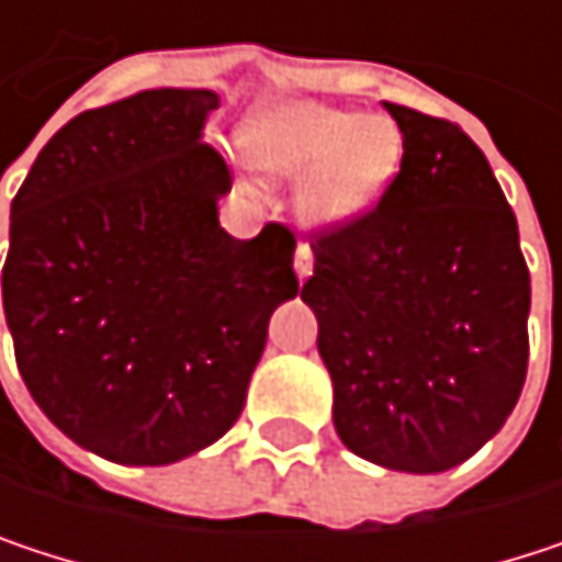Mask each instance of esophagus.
<instances>
[{
    "instance_id": "esophagus-1",
    "label": "esophagus",
    "mask_w": 562,
    "mask_h": 562,
    "mask_svg": "<svg viewBox=\"0 0 562 562\" xmlns=\"http://www.w3.org/2000/svg\"><path fill=\"white\" fill-rule=\"evenodd\" d=\"M312 263H315V260H312V247H308V244H299V247H295V263H292L299 282H305L312 277Z\"/></svg>"
}]
</instances>
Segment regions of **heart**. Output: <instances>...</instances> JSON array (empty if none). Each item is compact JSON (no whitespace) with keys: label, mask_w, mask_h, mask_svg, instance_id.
I'll list each match as a JSON object with an SVG mask.
<instances>
[{"label":"heart","mask_w":562,"mask_h":562,"mask_svg":"<svg viewBox=\"0 0 562 562\" xmlns=\"http://www.w3.org/2000/svg\"><path fill=\"white\" fill-rule=\"evenodd\" d=\"M244 149L270 178L302 181L299 214L312 227H345L391 188L403 139L384 116L299 100L254 113Z\"/></svg>","instance_id":"obj_1"}]
</instances>
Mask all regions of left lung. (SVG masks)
Listing matches in <instances>:
<instances>
[{
    "label": "left lung",
    "mask_w": 562,
    "mask_h": 562,
    "mask_svg": "<svg viewBox=\"0 0 562 562\" xmlns=\"http://www.w3.org/2000/svg\"><path fill=\"white\" fill-rule=\"evenodd\" d=\"M384 110L403 133L400 171L374 211L312 244L302 302L341 442L432 475L472 459L520 396L530 273L485 153L449 120Z\"/></svg>",
    "instance_id": "obj_1"
}]
</instances>
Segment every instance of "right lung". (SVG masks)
I'll list each match as a JSON object with an SVG mask.
<instances>
[{"instance_id": "obj_1", "label": "right lung", "mask_w": 562, "mask_h": 562, "mask_svg": "<svg viewBox=\"0 0 562 562\" xmlns=\"http://www.w3.org/2000/svg\"><path fill=\"white\" fill-rule=\"evenodd\" d=\"M214 90L159 87L87 110L12 201L2 308L32 400L80 449L171 465L240 416L270 315L295 299V237H231Z\"/></svg>"}]
</instances>
